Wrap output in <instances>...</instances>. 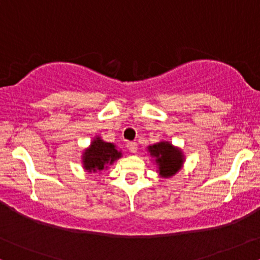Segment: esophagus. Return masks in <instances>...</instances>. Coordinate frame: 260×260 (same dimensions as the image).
<instances>
[{
	"mask_svg": "<svg viewBox=\"0 0 260 260\" xmlns=\"http://www.w3.org/2000/svg\"><path fill=\"white\" fill-rule=\"evenodd\" d=\"M127 149H129L130 152L135 153L138 151V144L136 142H127Z\"/></svg>",
	"mask_w": 260,
	"mask_h": 260,
	"instance_id": "34e87169",
	"label": "esophagus"
}]
</instances>
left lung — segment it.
Wrapping results in <instances>:
<instances>
[{
    "mask_svg": "<svg viewBox=\"0 0 260 260\" xmlns=\"http://www.w3.org/2000/svg\"><path fill=\"white\" fill-rule=\"evenodd\" d=\"M149 152L155 157L156 164L158 165V171L162 177H171L183 164L182 152L175 149L170 142H158V144L149 146Z\"/></svg>",
    "mask_w": 260,
    "mask_h": 260,
    "instance_id": "1",
    "label": "left lung"
}]
</instances>
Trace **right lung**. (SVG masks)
Masks as SVG:
<instances>
[{
    "mask_svg": "<svg viewBox=\"0 0 260 260\" xmlns=\"http://www.w3.org/2000/svg\"><path fill=\"white\" fill-rule=\"evenodd\" d=\"M119 157H121V152L116 150L115 145L96 138L91 142L89 149L85 150L83 155V164L84 169L88 171L100 172L107 169V165H111Z\"/></svg>",
    "mask_w": 260,
    "mask_h": 260,
    "instance_id": "1",
    "label": "right lung"
}]
</instances>
